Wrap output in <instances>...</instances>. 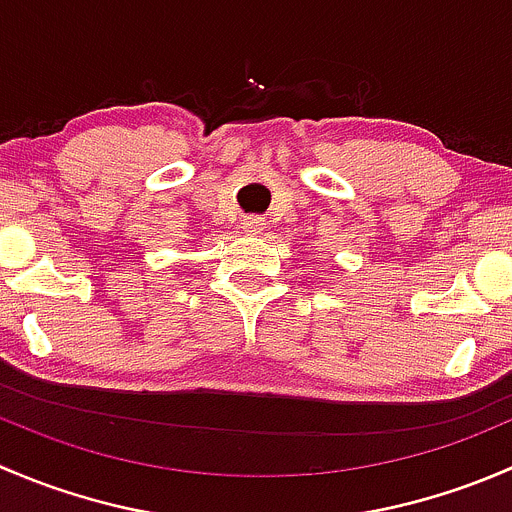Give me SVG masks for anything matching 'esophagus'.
Masks as SVG:
<instances>
[{"label":"esophagus","instance_id":"esophagus-1","mask_svg":"<svg viewBox=\"0 0 512 512\" xmlns=\"http://www.w3.org/2000/svg\"><path fill=\"white\" fill-rule=\"evenodd\" d=\"M240 225L247 235H260L262 227H265V220L257 218V215H247V218H242Z\"/></svg>","mask_w":512,"mask_h":512}]
</instances>
